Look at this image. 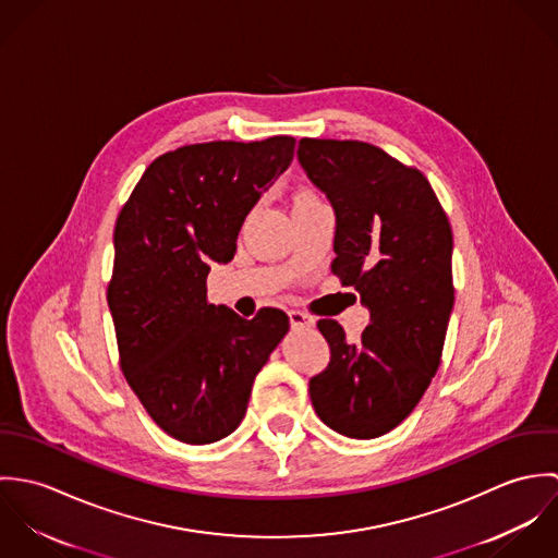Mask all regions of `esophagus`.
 Segmentation results:
<instances>
[{"mask_svg": "<svg viewBox=\"0 0 558 558\" xmlns=\"http://www.w3.org/2000/svg\"><path fill=\"white\" fill-rule=\"evenodd\" d=\"M290 322L294 328H312L316 324V319L312 318L310 314L305 312H299V310H292L290 312Z\"/></svg>", "mask_w": 558, "mask_h": 558, "instance_id": "obj_1", "label": "esophagus"}]
</instances>
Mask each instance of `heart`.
<instances>
[{
    "mask_svg": "<svg viewBox=\"0 0 558 558\" xmlns=\"http://www.w3.org/2000/svg\"><path fill=\"white\" fill-rule=\"evenodd\" d=\"M305 199H316L312 193H299V197H296V202H305Z\"/></svg>",
    "mask_w": 558,
    "mask_h": 558,
    "instance_id": "1",
    "label": "heart"
}]
</instances>
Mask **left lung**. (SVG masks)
<instances>
[{
  "instance_id": "obj_1",
  "label": "left lung",
  "mask_w": 558,
  "mask_h": 558,
  "mask_svg": "<svg viewBox=\"0 0 558 558\" xmlns=\"http://www.w3.org/2000/svg\"><path fill=\"white\" fill-rule=\"evenodd\" d=\"M296 155L335 210L330 270L369 310L356 343L319 319L330 361L310 380L312 403L330 429L378 438L438 372L456 301L451 226L427 178L378 146L305 137Z\"/></svg>"
}]
</instances>
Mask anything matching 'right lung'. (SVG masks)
Returning a JSON list of instances; mask_svg holds the SVG:
<instances>
[{
	"instance_id": "obj_1",
	"label": "right lung",
	"mask_w": 558,
	"mask_h": 558,
	"mask_svg": "<svg viewBox=\"0 0 558 558\" xmlns=\"http://www.w3.org/2000/svg\"><path fill=\"white\" fill-rule=\"evenodd\" d=\"M294 137L182 146L150 162L113 230L107 303L120 367L162 432L208 445L244 418L251 387L290 318L253 319L208 303L210 266L236 253L240 228L290 167Z\"/></svg>"
}]
</instances>
